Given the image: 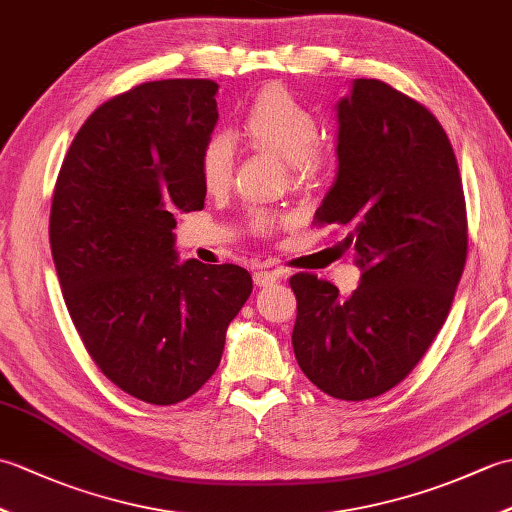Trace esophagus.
I'll list each match as a JSON object with an SVG mask.
<instances>
[{
	"mask_svg": "<svg viewBox=\"0 0 512 512\" xmlns=\"http://www.w3.org/2000/svg\"><path fill=\"white\" fill-rule=\"evenodd\" d=\"M281 279L279 270H266V268H259L253 273V281L257 286H273Z\"/></svg>",
	"mask_w": 512,
	"mask_h": 512,
	"instance_id": "34e87169",
	"label": "esophagus"
}]
</instances>
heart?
Listing matches in <instances>:
<instances>
[{
  "label": "heart",
  "instance_id": "b5f03b06",
  "mask_svg": "<svg viewBox=\"0 0 512 512\" xmlns=\"http://www.w3.org/2000/svg\"><path fill=\"white\" fill-rule=\"evenodd\" d=\"M244 136L248 143L268 151L284 160L299 176L317 171L321 156L317 151L321 138V125L308 105H303L286 88H266L248 107L244 116ZM235 167L233 140L217 134L204 145L200 154V176L209 191H222L228 187ZM273 215L266 211L250 213L253 231L264 233L273 226Z\"/></svg>",
  "mask_w": 512,
  "mask_h": 512
}]
</instances>
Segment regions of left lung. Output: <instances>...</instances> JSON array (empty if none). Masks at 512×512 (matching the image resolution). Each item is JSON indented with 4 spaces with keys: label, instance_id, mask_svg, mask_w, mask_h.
Returning <instances> with one entry per match:
<instances>
[{
    "label": "left lung",
    "instance_id": "left-lung-1",
    "mask_svg": "<svg viewBox=\"0 0 512 512\" xmlns=\"http://www.w3.org/2000/svg\"><path fill=\"white\" fill-rule=\"evenodd\" d=\"M332 187L319 226H350L343 244L363 270L350 297L317 275L290 277L292 347L314 385L367 400L418 365L447 319L466 262V204L438 118L376 79H354L336 103Z\"/></svg>",
    "mask_w": 512,
    "mask_h": 512
}]
</instances>
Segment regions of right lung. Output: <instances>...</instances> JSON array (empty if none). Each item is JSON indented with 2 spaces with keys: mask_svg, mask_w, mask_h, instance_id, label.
I'll list each match as a JSON object with an SVG mask.
<instances>
[{
  "mask_svg": "<svg viewBox=\"0 0 512 512\" xmlns=\"http://www.w3.org/2000/svg\"><path fill=\"white\" fill-rule=\"evenodd\" d=\"M217 83L136 85L74 136L50 209V248L85 350L125 394L176 405L209 380L226 328L253 290L248 270L178 262V211H200V154Z\"/></svg>",
  "mask_w": 512,
  "mask_h": 512,
  "instance_id": "obj_1",
  "label": "right lung"
}]
</instances>
